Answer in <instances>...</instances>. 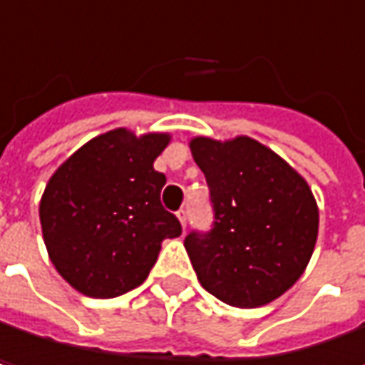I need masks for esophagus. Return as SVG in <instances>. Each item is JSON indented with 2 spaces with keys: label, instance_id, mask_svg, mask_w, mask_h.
I'll use <instances>...</instances> for the list:
<instances>
[{
  "label": "esophagus",
  "instance_id": "34e87169",
  "mask_svg": "<svg viewBox=\"0 0 365 365\" xmlns=\"http://www.w3.org/2000/svg\"><path fill=\"white\" fill-rule=\"evenodd\" d=\"M178 220H180L182 228H185V222H187V211H185V209H180V211H178Z\"/></svg>",
  "mask_w": 365,
  "mask_h": 365
}]
</instances>
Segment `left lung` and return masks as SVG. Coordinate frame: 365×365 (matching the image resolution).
Segmentation results:
<instances>
[{
  "instance_id": "left-lung-1",
  "label": "left lung",
  "mask_w": 365,
  "mask_h": 365,
  "mask_svg": "<svg viewBox=\"0 0 365 365\" xmlns=\"http://www.w3.org/2000/svg\"><path fill=\"white\" fill-rule=\"evenodd\" d=\"M190 150L213 205V228L183 241L200 285L239 309L272 302L315 250L319 209L309 183L252 137H194Z\"/></svg>"
}]
</instances>
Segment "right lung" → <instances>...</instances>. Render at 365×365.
Listing matches in <instances>:
<instances>
[{
	"label": "right lung",
	"instance_id": "right-lung-1",
	"mask_svg": "<svg viewBox=\"0 0 365 365\" xmlns=\"http://www.w3.org/2000/svg\"><path fill=\"white\" fill-rule=\"evenodd\" d=\"M167 133L137 137L113 128L91 139L50 178L39 202L48 255L80 294L115 298L141 285L165 239L182 235L180 220L160 205L167 178L154 160Z\"/></svg>",
	"mask_w": 365,
	"mask_h": 365
}]
</instances>
